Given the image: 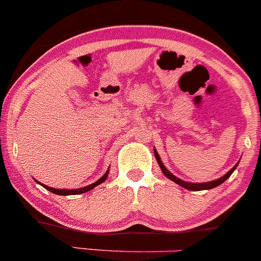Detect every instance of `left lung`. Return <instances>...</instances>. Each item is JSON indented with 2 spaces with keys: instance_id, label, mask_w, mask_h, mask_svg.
Wrapping results in <instances>:
<instances>
[{
  "instance_id": "1",
  "label": "left lung",
  "mask_w": 261,
  "mask_h": 261,
  "mask_svg": "<svg viewBox=\"0 0 261 261\" xmlns=\"http://www.w3.org/2000/svg\"><path fill=\"white\" fill-rule=\"evenodd\" d=\"M154 155H155L156 162H158L159 167H161V169H162V172H163V173H164V176H166L167 178L171 179V181H173L174 184L179 185V186H182V187H184V189L190 190V191H200V190H211V189H214V187L219 186V185L223 184V182L226 181V179L228 178V177L231 176L232 173H233V171L237 168V166H239V163L234 164L233 168L229 169V171L227 172V173L224 174V176L219 177L218 179H213V181H209V182H187V181H184V179L178 178V177H176V176H174V174H172L171 172H169L168 169L166 168V166H164V164H163V162H162L161 156H159L158 151H156L155 149H154Z\"/></svg>"
}]
</instances>
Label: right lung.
<instances>
[{
	"label": "right lung",
	"instance_id": "right-lung-1",
	"mask_svg": "<svg viewBox=\"0 0 261 261\" xmlns=\"http://www.w3.org/2000/svg\"><path fill=\"white\" fill-rule=\"evenodd\" d=\"M108 173H110V171L106 172V173L103 174V176L100 177V178L98 179V181L93 182L92 185H88V186L80 187V189H71V190H69V189H55V187H49V186H45V185L40 184V182H38L37 179H35V182H38V184H39V185H42V186L44 187V189H47L48 191L53 192V194L63 195V196H66V195H77V194H84V192L90 191V190L94 189L95 186H98V185L103 184V182L106 181V178H107V177H108Z\"/></svg>",
	"mask_w": 261,
	"mask_h": 261
}]
</instances>
